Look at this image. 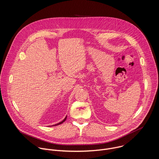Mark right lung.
Instances as JSON below:
<instances>
[{
    "instance_id": "1",
    "label": "right lung",
    "mask_w": 159,
    "mask_h": 159,
    "mask_svg": "<svg viewBox=\"0 0 159 159\" xmlns=\"http://www.w3.org/2000/svg\"><path fill=\"white\" fill-rule=\"evenodd\" d=\"M66 119H67V117H66V118H65V119H64V120H63L62 122H59V123H58L57 124H56V125H60V124H62L64 122H65V120H66Z\"/></svg>"
}]
</instances>
